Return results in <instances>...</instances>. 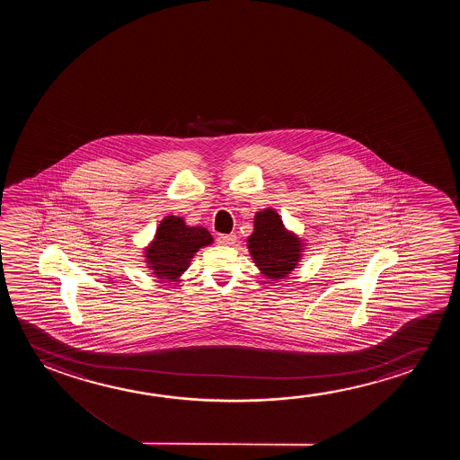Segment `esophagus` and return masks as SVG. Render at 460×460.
I'll list each match as a JSON object with an SVG mask.
<instances>
[{
	"label": "esophagus",
	"instance_id": "1",
	"mask_svg": "<svg viewBox=\"0 0 460 460\" xmlns=\"http://www.w3.org/2000/svg\"><path fill=\"white\" fill-rule=\"evenodd\" d=\"M234 242H235V234H221L218 237L220 245H234Z\"/></svg>",
	"mask_w": 460,
	"mask_h": 460
}]
</instances>
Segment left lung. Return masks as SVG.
Returning <instances> with one entry per match:
<instances>
[{
  "mask_svg": "<svg viewBox=\"0 0 460 460\" xmlns=\"http://www.w3.org/2000/svg\"><path fill=\"white\" fill-rule=\"evenodd\" d=\"M254 229L246 240L252 262L271 281L289 277L302 261L306 243L284 226L275 208H267L254 215Z\"/></svg>",
  "mask_w": 460,
  "mask_h": 460,
  "instance_id": "1",
  "label": "left lung"
}]
</instances>
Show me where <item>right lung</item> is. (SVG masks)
<instances>
[{
  "label": "right lung",
  "instance_id": "right-lung-1",
  "mask_svg": "<svg viewBox=\"0 0 460 460\" xmlns=\"http://www.w3.org/2000/svg\"><path fill=\"white\" fill-rule=\"evenodd\" d=\"M214 237L206 227L189 226L182 217L168 215L160 221L154 239L145 248V264L158 279L179 281L191 259Z\"/></svg>",
  "mask_w": 460,
  "mask_h": 460
}]
</instances>
